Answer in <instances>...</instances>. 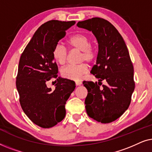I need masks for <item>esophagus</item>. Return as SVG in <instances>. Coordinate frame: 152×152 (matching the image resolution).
Instances as JSON below:
<instances>
[{"mask_svg": "<svg viewBox=\"0 0 152 152\" xmlns=\"http://www.w3.org/2000/svg\"><path fill=\"white\" fill-rule=\"evenodd\" d=\"M82 82H80V81H77V82H75L76 86H80V85H82Z\"/></svg>", "mask_w": 152, "mask_h": 152, "instance_id": "obj_1", "label": "esophagus"}]
</instances>
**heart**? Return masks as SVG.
<instances>
[{
    "instance_id": "heart-1",
    "label": "heart",
    "mask_w": 152,
    "mask_h": 152,
    "mask_svg": "<svg viewBox=\"0 0 152 152\" xmlns=\"http://www.w3.org/2000/svg\"><path fill=\"white\" fill-rule=\"evenodd\" d=\"M67 43L70 49L80 52L79 61H87L93 63L97 57V49L95 45L91 44V39L88 35L79 33L72 35L68 39ZM53 56L60 65H64L67 61L68 51L60 44L55 45L53 50ZM88 70V65L82 63L78 65H68L61 70V75L64 78L70 80L78 81Z\"/></svg>"
}]
</instances>
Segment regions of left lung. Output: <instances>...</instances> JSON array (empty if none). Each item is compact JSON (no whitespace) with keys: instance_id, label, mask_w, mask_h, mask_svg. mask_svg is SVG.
<instances>
[{"instance_id":"8db88e82","label":"left lung","mask_w":152,"mask_h":152,"mask_svg":"<svg viewBox=\"0 0 152 152\" xmlns=\"http://www.w3.org/2000/svg\"><path fill=\"white\" fill-rule=\"evenodd\" d=\"M77 26L92 31L99 44L96 64L91 71L99 82H83L88 90L86 113L97 122L110 123L125 112L132 100L135 82L129 53L121 34L108 20L94 17ZM103 80L107 84L100 87Z\"/></svg>"}]
</instances>
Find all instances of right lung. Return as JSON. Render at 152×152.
I'll use <instances>...</instances> for the list:
<instances>
[{"label":"right lung","instance_id":"obj_1","mask_svg":"<svg viewBox=\"0 0 152 152\" xmlns=\"http://www.w3.org/2000/svg\"><path fill=\"white\" fill-rule=\"evenodd\" d=\"M75 20H49L38 28L23 52L18 64L16 85L19 102L26 115L42 128L55 126L65 118L66 101L75 88L73 81L57 77L58 67L53 50ZM57 78L56 89L46 83Z\"/></svg>","mask_w":152,"mask_h":152}]
</instances>
